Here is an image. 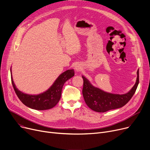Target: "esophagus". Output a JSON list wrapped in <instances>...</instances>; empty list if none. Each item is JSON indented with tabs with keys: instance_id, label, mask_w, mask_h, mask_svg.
Instances as JSON below:
<instances>
[{
	"instance_id": "1",
	"label": "esophagus",
	"mask_w": 150,
	"mask_h": 150,
	"mask_svg": "<svg viewBox=\"0 0 150 150\" xmlns=\"http://www.w3.org/2000/svg\"><path fill=\"white\" fill-rule=\"evenodd\" d=\"M75 71H76V72H78L80 71V70H81V67H79V66H75Z\"/></svg>"
}]
</instances>
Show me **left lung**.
<instances>
[{"instance_id": "obj_1", "label": "left lung", "mask_w": 150, "mask_h": 150, "mask_svg": "<svg viewBox=\"0 0 150 150\" xmlns=\"http://www.w3.org/2000/svg\"><path fill=\"white\" fill-rule=\"evenodd\" d=\"M82 78L84 81L83 95L86 104L95 112L104 113L110 110L121 108L130 100L139 84V69L135 84L128 92L122 95L104 92L93 86L83 75Z\"/></svg>"}]
</instances>
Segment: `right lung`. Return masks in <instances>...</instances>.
Segmentation results:
<instances>
[{
	"label": "right lung",
	"mask_w": 150,
	"mask_h": 150,
	"mask_svg": "<svg viewBox=\"0 0 150 150\" xmlns=\"http://www.w3.org/2000/svg\"><path fill=\"white\" fill-rule=\"evenodd\" d=\"M74 75V69L67 70L59 75L46 91L38 95H29L20 91L16 87L13 79L11 68V82L18 98L26 106L37 110H45L55 107L60 99L64 84Z\"/></svg>",
	"instance_id": "right-lung-1"
}]
</instances>
